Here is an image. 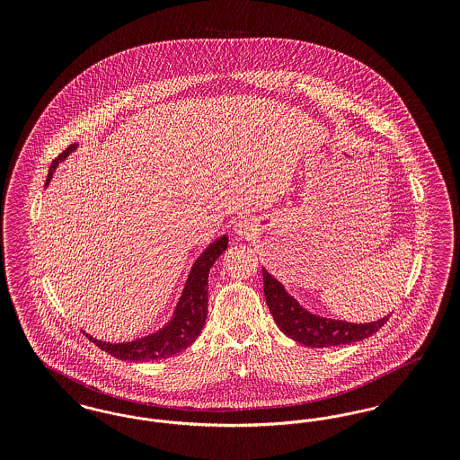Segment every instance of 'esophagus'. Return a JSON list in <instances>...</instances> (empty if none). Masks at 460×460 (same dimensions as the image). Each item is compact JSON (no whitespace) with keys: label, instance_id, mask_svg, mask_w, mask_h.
<instances>
[{"label":"esophagus","instance_id":"obj_1","mask_svg":"<svg viewBox=\"0 0 460 460\" xmlns=\"http://www.w3.org/2000/svg\"><path fill=\"white\" fill-rule=\"evenodd\" d=\"M238 236H241V238H248V236H250V229H248V227H244V226H240V229H238Z\"/></svg>","mask_w":460,"mask_h":460}]
</instances>
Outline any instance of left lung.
<instances>
[{"label": "left lung", "mask_w": 460, "mask_h": 460, "mask_svg": "<svg viewBox=\"0 0 460 460\" xmlns=\"http://www.w3.org/2000/svg\"><path fill=\"white\" fill-rule=\"evenodd\" d=\"M263 295L267 306L278 324V328L291 340L312 347L326 349L349 345L372 336L376 331L383 328L388 317L377 319L366 324H353L345 321H336L315 315L300 305L272 274L262 269Z\"/></svg>", "instance_id": "8db88e82"}]
</instances>
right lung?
I'll return each mask as SVG.
<instances>
[{
	"label": "right lung",
	"mask_w": 460,
	"mask_h": 460,
	"mask_svg": "<svg viewBox=\"0 0 460 460\" xmlns=\"http://www.w3.org/2000/svg\"><path fill=\"white\" fill-rule=\"evenodd\" d=\"M75 148H77L75 143L70 145L66 152H62L51 162L46 184H49L58 164L64 162ZM227 241L229 240L226 234L220 236L219 240L210 243L208 248L198 257L197 262L193 263L190 270L181 298L175 305L174 315L164 328L155 331L148 336H143L132 341H124V343H110V341L96 340L89 334L86 336L96 347L107 351L111 357L120 360H129V362L169 358L172 355L186 350L197 340L198 334L205 326L207 306H208V272L214 262L226 252Z\"/></svg>",
	"instance_id": "1"
}]
</instances>
